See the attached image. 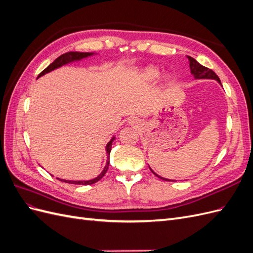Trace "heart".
Instances as JSON below:
<instances>
[{"instance_id": "obj_1", "label": "heart", "mask_w": 253, "mask_h": 253, "mask_svg": "<svg viewBox=\"0 0 253 253\" xmlns=\"http://www.w3.org/2000/svg\"><path fill=\"white\" fill-rule=\"evenodd\" d=\"M142 76H143L144 79H147L149 81L155 80L156 78H158L159 71L154 66H149L147 68H144V71L142 73Z\"/></svg>"}]
</instances>
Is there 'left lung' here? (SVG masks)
<instances>
[{"mask_svg":"<svg viewBox=\"0 0 253 253\" xmlns=\"http://www.w3.org/2000/svg\"><path fill=\"white\" fill-rule=\"evenodd\" d=\"M189 58V61H190V70H191V74L194 75V77L196 79H214L216 80L220 83V80L218 78V76L214 73L212 70H210V68L208 67H205L203 66L202 64H200L197 62V61L192 58V57H188ZM152 171V170H151ZM153 172V171H152ZM154 173V172H153ZM155 174V173H154ZM157 177H159L160 179H164V180H168L170 181V179H167V178H164V177H160L159 175L155 174Z\"/></svg>","mask_w":253,"mask_h":253,"instance_id":"obj_1","label":"left lung"}]
</instances>
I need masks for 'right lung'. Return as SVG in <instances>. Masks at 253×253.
Returning <instances> with one entry per match:
<instances>
[{"mask_svg":"<svg viewBox=\"0 0 253 253\" xmlns=\"http://www.w3.org/2000/svg\"><path fill=\"white\" fill-rule=\"evenodd\" d=\"M91 55H93V53H91V52H78V51L65 52V53H63V55H61L60 57H58L55 61H53V62H52L50 65H48L46 68H45V70H44L43 72H41V73L39 74V76H38V78L42 77L43 75L47 74V73H49V72H51V71H53V70H56V68H58V67H60V66H62V65H64V64L73 62V61L81 60V59H83V58H86V57L91 56ZM114 139H115V137H113V138L110 140V142H109L108 144H106V153H108V162H106V165H105V167H104L103 171L100 173V175H98L96 178L90 179V180H84V181H83V180H81V181L65 180V179H60V178H58V179L61 180V181H63V182L75 183V185H91V183H95V182H97L98 180H100V179L103 177V176H104V174L106 173V171H108V169H109V165H110V160H109L110 157H109V155H110V153H111L112 143H113Z\"/></svg>","mask_w":253,"mask_h":253,"instance_id":"right-lung-1","label":"right lung"}]
</instances>
